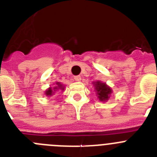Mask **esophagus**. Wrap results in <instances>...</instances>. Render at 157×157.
<instances>
[{"instance_id": "obj_1", "label": "esophagus", "mask_w": 157, "mask_h": 157, "mask_svg": "<svg viewBox=\"0 0 157 157\" xmlns=\"http://www.w3.org/2000/svg\"><path fill=\"white\" fill-rule=\"evenodd\" d=\"M81 76H79V75H78V76H75V78H74V79L75 80V81H77V82H79V81H81Z\"/></svg>"}]
</instances>
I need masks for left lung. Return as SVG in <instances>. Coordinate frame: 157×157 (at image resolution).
<instances>
[{"mask_svg":"<svg viewBox=\"0 0 157 157\" xmlns=\"http://www.w3.org/2000/svg\"><path fill=\"white\" fill-rule=\"evenodd\" d=\"M93 84H94L96 95L99 101L102 102H106L109 101L112 94V88L105 82H102L101 81L93 82Z\"/></svg>","mask_w":157,"mask_h":157,"instance_id":"8db88e82","label":"left lung"}]
</instances>
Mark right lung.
I'll use <instances>...</instances> for the list:
<instances>
[{"instance_id": "1", "label": "right lung", "mask_w": 157, "mask_h": 157, "mask_svg": "<svg viewBox=\"0 0 157 157\" xmlns=\"http://www.w3.org/2000/svg\"><path fill=\"white\" fill-rule=\"evenodd\" d=\"M64 88L65 86L61 82H56V85L54 86L53 87H48L46 90L45 91V95L46 96V97H51V96H53V94L56 92H57V91H63L64 90Z\"/></svg>"}]
</instances>
